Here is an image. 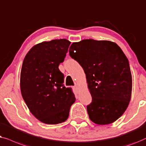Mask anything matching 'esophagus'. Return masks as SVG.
<instances>
[{"instance_id":"1","label":"esophagus","mask_w":146,"mask_h":146,"mask_svg":"<svg viewBox=\"0 0 146 146\" xmlns=\"http://www.w3.org/2000/svg\"><path fill=\"white\" fill-rule=\"evenodd\" d=\"M74 89H75V91H79V87H78V85H75V86H74Z\"/></svg>"}]
</instances>
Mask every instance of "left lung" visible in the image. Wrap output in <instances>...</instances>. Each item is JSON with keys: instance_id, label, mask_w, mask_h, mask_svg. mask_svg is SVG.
Here are the masks:
<instances>
[{"instance_id": "obj_1", "label": "left lung", "mask_w": 146, "mask_h": 146, "mask_svg": "<svg viewBox=\"0 0 146 146\" xmlns=\"http://www.w3.org/2000/svg\"><path fill=\"white\" fill-rule=\"evenodd\" d=\"M71 58L86 74L92 102L87 106L95 124H111L124 114L131 98L132 74L128 59L116 43L89 39L73 43Z\"/></svg>"}]
</instances>
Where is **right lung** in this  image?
<instances>
[{"label": "right lung", "instance_id": "add662e5", "mask_svg": "<svg viewBox=\"0 0 146 146\" xmlns=\"http://www.w3.org/2000/svg\"><path fill=\"white\" fill-rule=\"evenodd\" d=\"M71 42L66 39L44 42L26 54L20 74L22 96L31 113L47 124H57L68 118L75 101L71 87L63 85L59 69Z\"/></svg>", "mask_w": 146, "mask_h": 146}]
</instances>
